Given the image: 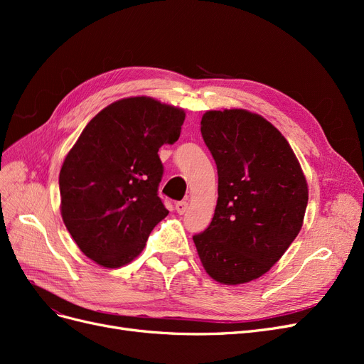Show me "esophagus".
I'll return each instance as SVG.
<instances>
[{"instance_id": "obj_1", "label": "esophagus", "mask_w": 364, "mask_h": 364, "mask_svg": "<svg viewBox=\"0 0 364 364\" xmlns=\"http://www.w3.org/2000/svg\"><path fill=\"white\" fill-rule=\"evenodd\" d=\"M186 209H188V202H186V200L176 203V211H178V214H181V215L185 214Z\"/></svg>"}]
</instances>
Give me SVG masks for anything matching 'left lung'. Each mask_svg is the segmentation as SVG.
<instances>
[{
	"instance_id": "obj_1",
	"label": "left lung",
	"mask_w": 364,
	"mask_h": 364,
	"mask_svg": "<svg viewBox=\"0 0 364 364\" xmlns=\"http://www.w3.org/2000/svg\"><path fill=\"white\" fill-rule=\"evenodd\" d=\"M217 165L213 222L193 237L206 273L220 284L267 273L299 234L308 186L290 144L266 118L245 109L208 111L200 121Z\"/></svg>"
}]
</instances>
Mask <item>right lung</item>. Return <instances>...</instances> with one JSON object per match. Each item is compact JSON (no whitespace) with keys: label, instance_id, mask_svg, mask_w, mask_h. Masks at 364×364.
I'll use <instances>...</instances> for the list:
<instances>
[{"label":"right lung","instance_id":"right-lung-1","mask_svg":"<svg viewBox=\"0 0 364 364\" xmlns=\"http://www.w3.org/2000/svg\"><path fill=\"white\" fill-rule=\"evenodd\" d=\"M185 112L151 97H129L98 112L65 158L60 213L75 245L107 269L134 261L162 218L158 151L181 136Z\"/></svg>","mask_w":364,"mask_h":364}]
</instances>
